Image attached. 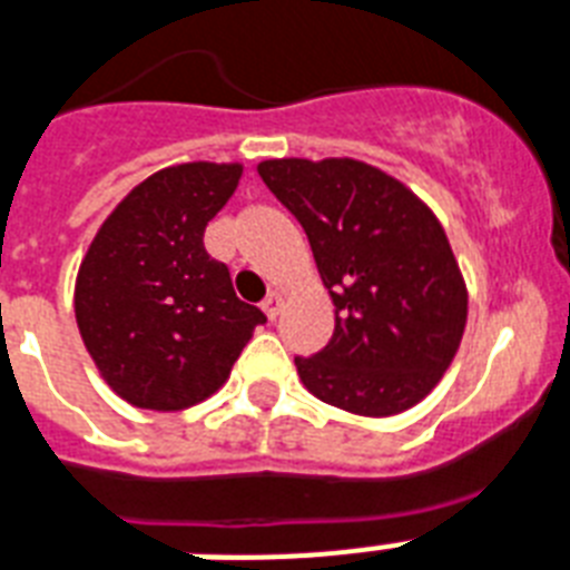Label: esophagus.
I'll return each instance as SVG.
<instances>
[{"label": "esophagus", "instance_id": "esophagus-1", "mask_svg": "<svg viewBox=\"0 0 570 570\" xmlns=\"http://www.w3.org/2000/svg\"><path fill=\"white\" fill-rule=\"evenodd\" d=\"M281 307H284V293H277V289H272L269 295H266V301H263V313L275 322L277 313H281Z\"/></svg>", "mask_w": 570, "mask_h": 570}]
</instances>
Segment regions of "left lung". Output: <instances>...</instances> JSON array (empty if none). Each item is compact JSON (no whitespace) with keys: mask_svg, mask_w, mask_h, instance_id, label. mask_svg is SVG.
<instances>
[{"mask_svg":"<svg viewBox=\"0 0 570 570\" xmlns=\"http://www.w3.org/2000/svg\"><path fill=\"white\" fill-rule=\"evenodd\" d=\"M263 184L301 222L336 307L325 348L295 357L318 401L354 415L404 413L460 348L469 293L445 230L392 175L351 160H263Z\"/></svg>","mask_w":570,"mask_h":570,"instance_id":"8db88e82","label":"left lung"}]
</instances>
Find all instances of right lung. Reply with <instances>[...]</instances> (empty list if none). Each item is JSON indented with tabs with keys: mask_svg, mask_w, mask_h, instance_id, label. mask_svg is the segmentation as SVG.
<instances>
[{
	"mask_svg": "<svg viewBox=\"0 0 570 570\" xmlns=\"http://www.w3.org/2000/svg\"><path fill=\"white\" fill-rule=\"evenodd\" d=\"M239 164H178L128 193L87 248L76 322L122 401L173 413L228 381L266 316L234 293L205 248L207 222L239 184Z\"/></svg>",
	"mask_w": 570,
	"mask_h": 570,
	"instance_id": "right-lung-1",
	"label": "right lung"
}]
</instances>
